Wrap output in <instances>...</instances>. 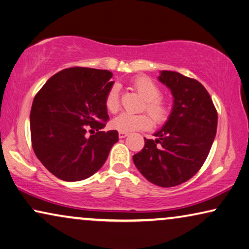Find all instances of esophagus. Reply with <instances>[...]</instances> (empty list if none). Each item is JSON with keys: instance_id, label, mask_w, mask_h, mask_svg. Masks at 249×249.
<instances>
[{"instance_id": "34e87169", "label": "esophagus", "mask_w": 249, "mask_h": 249, "mask_svg": "<svg viewBox=\"0 0 249 249\" xmlns=\"http://www.w3.org/2000/svg\"><path fill=\"white\" fill-rule=\"evenodd\" d=\"M128 135V133H126V132H120L118 133V136H120V139H124V137H126Z\"/></svg>"}]
</instances>
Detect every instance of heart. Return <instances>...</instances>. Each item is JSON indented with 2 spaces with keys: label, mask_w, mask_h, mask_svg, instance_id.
Wrapping results in <instances>:
<instances>
[{
  "label": "heart",
  "mask_w": 249,
  "mask_h": 249,
  "mask_svg": "<svg viewBox=\"0 0 249 249\" xmlns=\"http://www.w3.org/2000/svg\"><path fill=\"white\" fill-rule=\"evenodd\" d=\"M133 88L142 96L145 101L143 110L150 114L157 124H162L168 120L170 107L165 99L161 98V89L153 80L147 77H137L132 83ZM106 108L110 113H117L121 107L120 94L116 86L112 87L107 92L105 99ZM152 120L146 114H128L123 113L118 115L112 121V126L120 132H135L148 129L152 126Z\"/></svg>",
  "instance_id": "heart-1"
}]
</instances>
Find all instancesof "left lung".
<instances>
[{"mask_svg":"<svg viewBox=\"0 0 249 249\" xmlns=\"http://www.w3.org/2000/svg\"><path fill=\"white\" fill-rule=\"evenodd\" d=\"M159 80L172 92V112L157 140L144 137L133 162L144 178L163 188L191 179L209 154L217 132L218 114L207 89L198 80L163 70Z\"/></svg>","mask_w":249,"mask_h":249,"instance_id":"1","label":"left lung"}]
</instances>
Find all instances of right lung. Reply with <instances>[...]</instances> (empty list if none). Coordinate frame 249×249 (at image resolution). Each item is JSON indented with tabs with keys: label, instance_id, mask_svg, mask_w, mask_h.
Masks as SVG:
<instances>
[{
	"label": "right lung",
	"instance_id": "add662e5",
	"mask_svg": "<svg viewBox=\"0 0 249 249\" xmlns=\"http://www.w3.org/2000/svg\"><path fill=\"white\" fill-rule=\"evenodd\" d=\"M112 77L108 70L64 69L33 99L30 113L33 151L60 180L72 182L91 177L118 141L117 131H101L109 118L105 99L113 87Z\"/></svg>",
	"mask_w": 249,
	"mask_h": 249
}]
</instances>
